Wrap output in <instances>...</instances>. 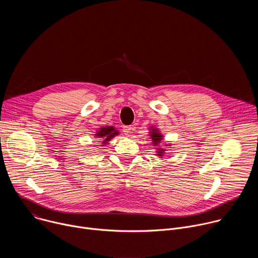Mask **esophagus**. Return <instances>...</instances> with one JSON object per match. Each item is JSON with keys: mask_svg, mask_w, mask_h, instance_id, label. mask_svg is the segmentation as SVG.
Here are the masks:
<instances>
[{"mask_svg": "<svg viewBox=\"0 0 258 258\" xmlns=\"http://www.w3.org/2000/svg\"><path fill=\"white\" fill-rule=\"evenodd\" d=\"M123 133L125 134V136H131L133 134V131H134V127L132 126H123Z\"/></svg>", "mask_w": 258, "mask_h": 258, "instance_id": "1", "label": "esophagus"}]
</instances>
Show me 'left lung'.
<instances>
[{"mask_svg": "<svg viewBox=\"0 0 258 258\" xmlns=\"http://www.w3.org/2000/svg\"><path fill=\"white\" fill-rule=\"evenodd\" d=\"M151 138H152V141H153V144L154 145H158L161 141H162V135L160 134V133H158V131L156 130V128H153L152 130V133H151ZM165 150H163V149H158V151H157V155L158 156H160V157H162L163 155V152H164Z\"/></svg>", "mask_w": 258, "mask_h": 258, "instance_id": "left-lung-1", "label": "left lung"}]
</instances>
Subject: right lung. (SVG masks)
Segmentation results:
<instances>
[{"mask_svg": "<svg viewBox=\"0 0 258 258\" xmlns=\"http://www.w3.org/2000/svg\"><path fill=\"white\" fill-rule=\"evenodd\" d=\"M118 134L119 133L117 131H115V128L113 126H106V127H101L100 131H98V133L96 134V136L98 138L102 139V144H103L102 146H104L107 144L108 141H110Z\"/></svg>", "mask_w": 258, "mask_h": 258, "instance_id": "obj_1", "label": "right lung"}]
</instances>
